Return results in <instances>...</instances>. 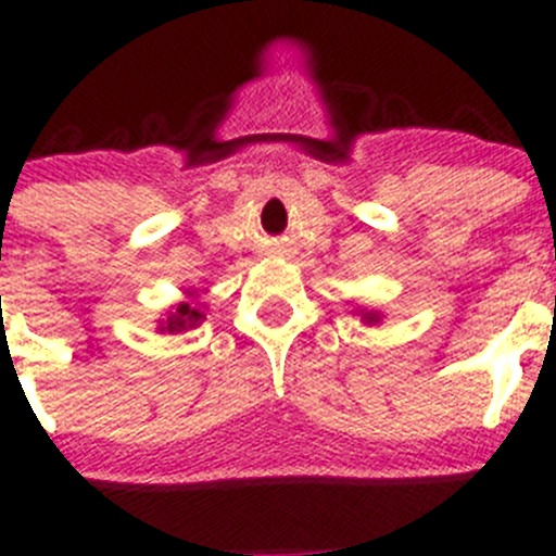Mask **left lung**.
<instances>
[{
    "label": "left lung",
    "instance_id": "obj_1",
    "mask_svg": "<svg viewBox=\"0 0 556 556\" xmlns=\"http://www.w3.org/2000/svg\"><path fill=\"white\" fill-rule=\"evenodd\" d=\"M352 313H357V315H359V321H363V324H368V327H374V324H379V321H382V313H379V309H368V307H354Z\"/></svg>",
    "mask_w": 556,
    "mask_h": 556
}]
</instances>
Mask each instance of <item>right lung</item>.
Wrapping results in <instances>:
<instances>
[{
    "instance_id": "add662e5",
    "label": "right lung",
    "mask_w": 556,
    "mask_h": 556,
    "mask_svg": "<svg viewBox=\"0 0 556 556\" xmlns=\"http://www.w3.org/2000/svg\"><path fill=\"white\" fill-rule=\"evenodd\" d=\"M204 321V313H202V304H197L188 293V299L174 307H168L163 313V318L157 321V332L160 334H179V332H188V329H197L199 324Z\"/></svg>"
}]
</instances>
